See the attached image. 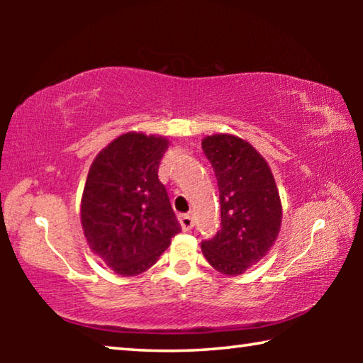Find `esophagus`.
Listing matches in <instances>:
<instances>
[{
	"label": "esophagus",
	"mask_w": 363,
	"mask_h": 363,
	"mask_svg": "<svg viewBox=\"0 0 363 363\" xmlns=\"http://www.w3.org/2000/svg\"><path fill=\"white\" fill-rule=\"evenodd\" d=\"M179 224L184 232L190 230L194 227V218L190 214H179Z\"/></svg>",
	"instance_id": "obj_1"
}]
</instances>
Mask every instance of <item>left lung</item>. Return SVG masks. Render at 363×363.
<instances>
[{"label":"left lung","mask_w":363,"mask_h":363,"mask_svg":"<svg viewBox=\"0 0 363 363\" xmlns=\"http://www.w3.org/2000/svg\"><path fill=\"white\" fill-rule=\"evenodd\" d=\"M218 179L220 230L201 242L206 261L225 275H240L274 247L281 224V203L266 160L232 134L201 140Z\"/></svg>","instance_id":"obj_1"}]
</instances>
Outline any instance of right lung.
Listing matches in <instances>:
<instances>
[{"mask_svg":"<svg viewBox=\"0 0 363 363\" xmlns=\"http://www.w3.org/2000/svg\"><path fill=\"white\" fill-rule=\"evenodd\" d=\"M168 139L126 133L91 164L82 199V225L93 253L123 277L145 272L181 232L158 179Z\"/></svg>","mask_w":363,"mask_h":363,"instance_id":"1","label":"right lung"}]
</instances>
